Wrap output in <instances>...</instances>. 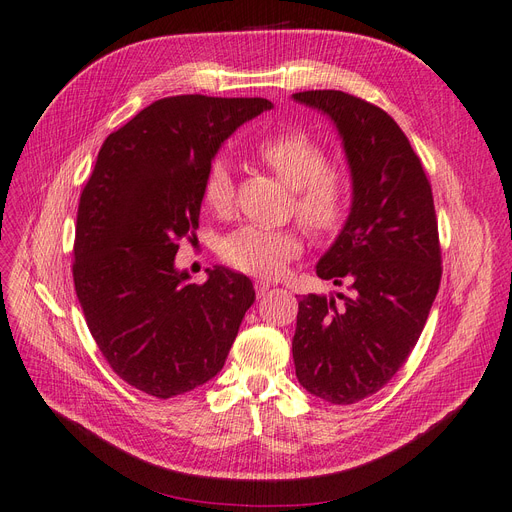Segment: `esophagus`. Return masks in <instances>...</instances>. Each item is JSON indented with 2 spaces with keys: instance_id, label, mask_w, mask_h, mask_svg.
I'll list each match as a JSON object with an SVG mask.
<instances>
[{
  "instance_id": "obj_1",
  "label": "esophagus",
  "mask_w": 512,
  "mask_h": 512,
  "mask_svg": "<svg viewBox=\"0 0 512 512\" xmlns=\"http://www.w3.org/2000/svg\"><path fill=\"white\" fill-rule=\"evenodd\" d=\"M273 286H275V284H273V281H269V279H256V281H254V288H256L258 294H267L269 288H273Z\"/></svg>"
}]
</instances>
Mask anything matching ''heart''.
Masks as SVG:
<instances>
[{"label":"heart","instance_id":"1","mask_svg":"<svg viewBox=\"0 0 512 512\" xmlns=\"http://www.w3.org/2000/svg\"><path fill=\"white\" fill-rule=\"evenodd\" d=\"M256 161L292 186L290 211L313 237H330L345 224L354 184L349 173L328 163L326 148L301 129H277L258 137L252 146ZM203 201L220 216L235 205V178L224 158H214L203 178ZM298 226H241L220 245V256L233 269L273 277L301 254Z\"/></svg>","mask_w":512,"mask_h":512}]
</instances>
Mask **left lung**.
Wrapping results in <instances>:
<instances>
[{"label":"left lung","mask_w":512,"mask_h":512,"mask_svg":"<svg viewBox=\"0 0 512 512\" xmlns=\"http://www.w3.org/2000/svg\"><path fill=\"white\" fill-rule=\"evenodd\" d=\"M294 99L337 125L354 203L317 262V277L349 294L298 301L292 358L307 392L354 404L398 373L426 326L443 275L432 186L407 135L377 105L343 91Z\"/></svg>","instance_id":"left-lung-1"}]
</instances>
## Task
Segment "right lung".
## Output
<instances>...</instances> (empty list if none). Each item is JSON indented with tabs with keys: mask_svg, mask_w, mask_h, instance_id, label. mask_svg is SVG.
<instances>
[{
	"mask_svg": "<svg viewBox=\"0 0 512 512\" xmlns=\"http://www.w3.org/2000/svg\"><path fill=\"white\" fill-rule=\"evenodd\" d=\"M271 108L260 97H165L97 154L78 205L74 286L103 358L139 392L167 400L216 377L254 303L243 273L214 267L205 284H186L173 260L199 228L211 158Z\"/></svg>",
	"mask_w": 512,
	"mask_h": 512,
	"instance_id": "add662e5",
	"label": "right lung"
}]
</instances>
